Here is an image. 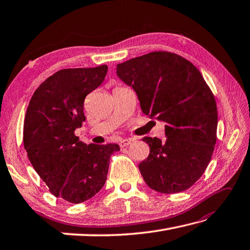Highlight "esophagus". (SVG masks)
<instances>
[{"label": "esophagus", "instance_id": "esophagus-1", "mask_svg": "<svg viewBox=\"0 0 250 250\" xmlns=\"http://www.w3.org/2000/svg\"><path fill=\"white\" fill-rule=\"evenodd\" d=\"M131 139H123V140H121L120 141V146L121 147H124V146H129L130 144H131Z\"/></svg>", "mask_w": 250, "mask_h": 250}]
</instances>
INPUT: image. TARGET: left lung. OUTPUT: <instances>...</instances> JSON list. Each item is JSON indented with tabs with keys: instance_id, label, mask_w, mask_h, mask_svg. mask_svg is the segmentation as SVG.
Segmentation results:
<instances>
[{
	"instance_id": "obj_1",
	"label": "left lung",
	"mask_w": 250,
	"mask_h": 250,
	"mask_svg": "<svg viewBox=\"0 0 250 250\" xmlns=\"http://www.w3.org/2000/svg\"><path fill=\"white\" fill-rule=\"evenodd\" d=\"M118 76L138 96L141 110L165 122L166 140L144 137L150 146L139 164L146 183L170 194L186 191L203 176L217 140V104L194 64L159 50L118 64Z\"/></svg>"
}]
</instances>
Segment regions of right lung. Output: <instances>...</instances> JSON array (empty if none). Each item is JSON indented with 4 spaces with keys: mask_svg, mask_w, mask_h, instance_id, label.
<instances>
[{
    "mask_svg": "<svg viewBox=\"0 0 250 250\" xmlns=\"http://www.w3.org/2000/svg\"><path fill=\"white\" fill-rule=\"evenodd\" d=\"M108 65L62 69L34 91L23 123V146L49 192L72 204L104 187L119 145H85L74 131L85 122L86 96L104 82Z\"/></svg>",
    "mask_w": 250,
    "mask_h": 250,
    "instance_id": "1",
    "label": "right lung"
}]
</instances>
